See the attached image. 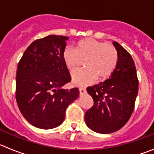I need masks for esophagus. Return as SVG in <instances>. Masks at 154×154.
I'll list each match as a JSON object with an SVG mask.
<instances>
[{
	"label": "esophagus",
	"instance_id": "esophagus-1",
	"mask_svg": "<svg viewBox=\"0 0 154 154\" xmlns=\"http://www.w3.org/2000/svg\"><path fill=\"white\" fill-rule=\"evenodd\" d=\"M85 92H86V89H85V88H79L80 96H82V95H84Z\"/></svg>",
	"mask_w": 154,
	"mask_h": 154
}]
</instances>
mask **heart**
Instances as JSON below:
<instances>
[{
  "label": "heart",
  "instance_id": "b5f03b06",
  "mask_svg": "<svg viewBox=\"0 0 154 154\" xmlns=\"http://www.w3.org/2000/svg\"><path fill=\"white\" fill-rule=\"evenodd\" d=\"M62 58L70 71L75 69L79 59H85V69L72 72L71 78L75 85L85 86L93 83L96 79L101 81L112 74L117 64L118 53L112 45L93 38H85L77 43L75 48L65 47Z\"/></svg>",
  "mask_w": 154,
  "mask_h": 154
}]
</instances>
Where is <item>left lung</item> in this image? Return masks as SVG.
Here are the masks:
<instances>
[{"instance_id": "left-lung-1", "label": "left lung", "mask_w": 154, "mask_h": 154, "mask_svg": "<svg viewBox=\"0 0 154 154\" xmlns=\"http://www.w3.org/2000/svg\"><path fill=\"white\" fill-rule=\"evenodd\" d=\"M112 44L118 53L115 69L108 79L87 88L94 105L85 112V122L92 131L102 134L117 131L127 123L138 94L133 59L118 42Z\"/></svg>"}]
</instances>
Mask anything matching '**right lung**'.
<instances>
[{"label": "right lung", "mask_w": 154, "mask_h": 154, "mask_svg": "<svg viewBox=\"0 0 154 154\" xmlns=\"http://www.w3.org/2000/svg\"><path fill=\"white\" fill-rule=\"evenodd\" d=\"M68 39L52 35L35 40L17 65V106L25 119L35 127L49 130L62 124L66 108L79 96L78 88L62 89L71 81L62 58Z\"/></svg>", "instance_id": "obj_1"}]
</instances>
